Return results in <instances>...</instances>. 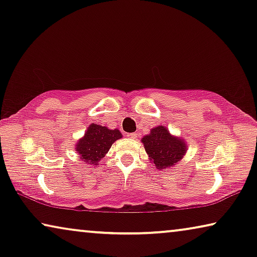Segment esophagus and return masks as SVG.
I'll return each instance as SVG.
<instances>
[{"instance_id": "obj_1", "label": "esophagus", "mask_w": 257, "mask_h": 257, "mask_svg": "<svg viewBox=\"0 0 257 257\" xmlns=\"http://www.w3.org/2000/svg\"><path fill=\"white\" fill-rule=\"evenodd\" d=\"M126 136H127V138H130V139H136V138H137L136 133H127Z\"/></svg>"}]
</instances>
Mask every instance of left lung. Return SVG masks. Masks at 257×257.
<instances>
[{"label": "left lung", "mask_w": 257, "mask_h": 257, "mask_svg": "<svg viewBox=\"0 0 257 257\" xmlns=\"http://www.w3.org/2000/svg\"><path fill=\"white\" fill-rule=\"evenodd\" d=\"M143 143L151 161L159 169H165L177 163L187 151L183 140L170 136L165 126L152 128L150 135L143 138Z\"/></svg>", "instance_id": "1"}]
</instances>
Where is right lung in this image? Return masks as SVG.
Masks as SVG:
<instances>
[{
	"mask_svg": "<svg viewBox=\"0 0 257 257\" xmlns=\"http://www.w3.org/2000/svg\"><path fill=\"white\" fill-rule=\"evenodd\" d=\"M119 138H121V133L118 130H109L105 126L91 124L76 145V152L85 162L97 165L110 150L111 145Z\"/></svg>",
	"mask_w": 257,
	"mask_h": 257,
	"instance_id": "right-lung-1",
	"label": "right lung"
}]
</instances>
